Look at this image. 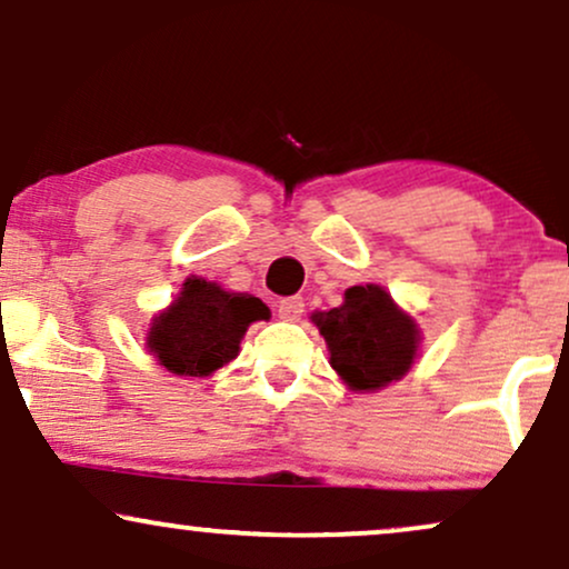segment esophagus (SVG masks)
<instances>
[{
  "mask_svg": "<svg viewBox=\"0 0 569 569\" xmlns=\"http://www.w3.org/2000/svg\"><path fill=\"white\" fill-rule=\"evenodd\" d=\"M305 312V299L301 297H289V299H280L278 305V318L286 322H297Z\"/></svg>",
  "mask_w": 569,
  "mask_h": 569,
  "instance_id": "obj_1",
  "label": "esophagus"
}]
</instances>
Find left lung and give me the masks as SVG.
Here are the masks:
<instances>
[{"label": "left lung", "mask_w": 569, "mask_h": 569, "mask_svg": "<svg viewBox=\"0 0 569 569\" xmlns=\"http://www.w3.org/2000/svg\"><path fill=\"white\" fill-rule=\"evenodd\" d=\"M312 322L328 343L330 368L351 391H378L405 378L420 349L417 322L376 283L351 286L341 307L315 312Z\"/></svg>", "instance_id": "1"}]
</instances>
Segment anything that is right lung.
Listing matches in <instances>:
<instances>
[{"mask_svg": "<svg viewBox=\"0 0 569 569\" xmlns=\"http://www.w3.org/2000/svg\"><path fill=\"white\" fill-rule=\"evenodd\" d=\"M268 318L270 309L251 293L191 276L178 299L152 320L147 349L176 376L204 378L236 359L251 322Z\"/></svg>", "mask_w": 569, "mask_h": 569, "instance_id": "right-lung-1", "label": "right lung"}]
</instances>
